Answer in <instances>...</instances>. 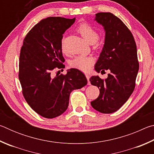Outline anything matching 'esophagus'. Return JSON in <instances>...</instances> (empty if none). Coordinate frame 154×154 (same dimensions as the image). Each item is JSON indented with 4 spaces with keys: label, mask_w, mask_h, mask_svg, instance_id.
Wrapping results in <instances>:
<instances>
[{
    "label": "esophagus",
    "mask_w": 154,
    "mask_h": 154,
    "mask_svg": "<svg viewBox=\"0 0 154 154\" xmlns=\"http://www.w3.org/2000/svg\"><path fill=\"white\" fill-rule=\"evenodd\" d=\"M85 77H86L87 79H88V85H90V81H89V79H90V75H88V74H85Z\"/></svg>",
    "instance_id": "obj_1"
}]
</instances>
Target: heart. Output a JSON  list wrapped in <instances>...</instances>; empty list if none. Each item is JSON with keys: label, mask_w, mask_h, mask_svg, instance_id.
Segmentation results:
<instances>
[{"label": "heart", "mask_w": 154, "mask_h": 154, "mask_svg": "<svg viewBox=\"0 0 154 154\" xmlns=\"http://www.w3.org/2000/svg\"><path fill=\"white\" fill-rule=\"evenodd\" d=\"M77 31L90 44H94L99 38L98 32L88 23H81L77 28ZM62 49L64 48L63 40L62 42ZM94 63V59L92 57L79 56L72 60L70 62V65L75 69L87 72L91 69Z\"/></svg>", "instance_id": "b5f03b06"}]
</instances>
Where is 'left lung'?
<instances>
[{
  "mask_svg": "<svg viewBox=\"0 0 154 154\" xmlns=\"http://www.w3.org/2000/svg\"><path fill=\"white\" fill-rule=\"evenodd\" d=\"M94 20L105 32V43L94 69L98 72L105 70L111 72L105 79L98 75L90 77L91 84L100 90L91 105L100 113H111L126 102L134 90L139 69L137 45L130 30L111 13H98Z\"/></svg>",
  "mask_w": 154,
  "mask_h": 154,
  "instance_id": "1",
  "label": "left lung"
}]
</instances>
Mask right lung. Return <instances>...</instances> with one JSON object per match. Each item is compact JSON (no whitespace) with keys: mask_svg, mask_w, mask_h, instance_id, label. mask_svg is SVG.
Masks as SVG:
<instances>
[{"mask_svg":"<svg viewBox=\"0 0 154 154\" xmlns=\"http://www.w3.org/2000/svg\"><path fill=\"white\" fill-rule=\"evenodd\" d=\"M75 17H49L36 24L24 39L19 62V79L27 103L45 118H54L66 110L70 94L87 85L85 75L77 69L66 74L52 72L64 67L62 52L63 34Z\"/></svg>","mask_w":154,"mask_h":154,"instance_id":"1","label":"right lung"}]
</instances>
